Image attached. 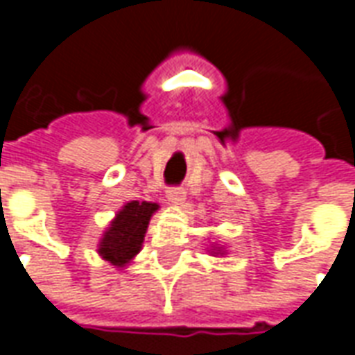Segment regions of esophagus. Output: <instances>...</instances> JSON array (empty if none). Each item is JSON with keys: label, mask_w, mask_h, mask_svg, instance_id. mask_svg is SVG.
<instances>
[{"label": "esophagus", "mask_w": 355, "mask_h": 355, "mask_svg": "<svg viewBox=\"0 0 355 355\" xmlns=\"http://www.w3.org/2000/svg\"><path fill=\"white\" fill-rule=\"evenodd\" d=\"M186 198V192L184 188H180V186H173V188H169L167 190V200L171 201V203H175V205H178V203H182Z\"/></svg>", "instance_id": "esophagus-1"}]
</instances>
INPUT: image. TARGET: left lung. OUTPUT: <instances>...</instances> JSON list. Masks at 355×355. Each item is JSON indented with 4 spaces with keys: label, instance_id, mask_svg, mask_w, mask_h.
Masks as SVG:
<instances>
[{
    "label": "left lung",
    "instance_id": "obj_1",
    "mask_svg": "<svg viewBox=\"0 0 355 355\" xmlns=\"http://www.w3.org/2000/svg\"><path fill=\"white\" fill-rule=\"evenodd\" d=\"M218 251H220V249H218Z\"/></svg>",
    "mask_w": 355,
    "mask_h": 355
}]
</instances>
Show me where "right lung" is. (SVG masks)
Masks as SVG:
<instances>
[{"label": "right lung", "mask_w": 355, "mask_h": 355, "mask_svg": "<svg viewBox=\"0 0 355 355\" xmlns=\"http://www.w3.org/2000/svg\"><path fill=\"white\" fill-rule=\"evenodd\" d=\"M157 209L159 205L152 201L125 203L117 211L116 218L110 223L108 230L104 232L98 243V254L102 259L117 268L129 264L135 259V254H139L142 249L150 218Z\"/></svg>", "instance_id": "add662e5"}]
</instances>
